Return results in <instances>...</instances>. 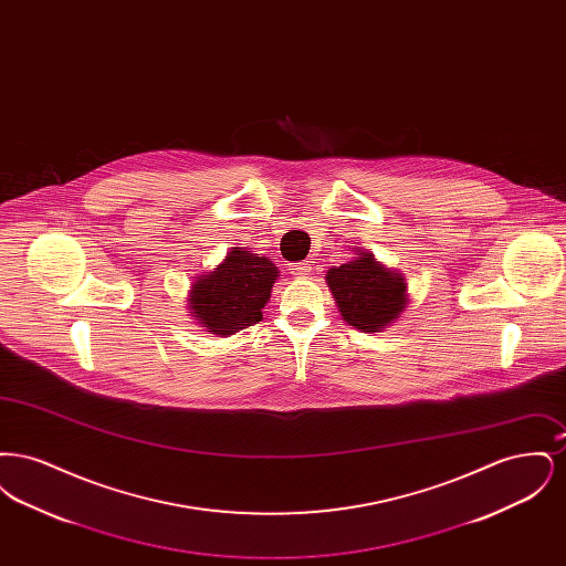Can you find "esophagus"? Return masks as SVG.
<instances>
[{"label": "esophagus", "mask_w": 566, "mask_h": 566, "mask_svg": "<svg viewBox=\"0 0 566 566\" xmlns=\"http://www.w3.org/2000/svg\"><path fill=\"white\" fill-rule=\"evenodd\" d=\"M295 277H305V275H310L312 273V265H310V261H301V263H295L293 265V271H291Z\"/></svg>", "instance_id": "obj_1"}]
</instances>
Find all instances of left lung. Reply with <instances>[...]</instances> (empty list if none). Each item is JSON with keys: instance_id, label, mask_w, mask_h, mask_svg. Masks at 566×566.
I'll use <instances>...</instances> for the list:
<instances>
[{"instance_id": "1", "label": "left lung", "mask_w": 566, "mask_h": 566, "mask_svg": "<svg viewBox=\"0 0 566 566\" xmlns=\"http://www.w3.org/2000/svg\"><path fill=\"white\" fill-rule=\"evenodd\" d=\"M346 323L363 333H379L395 323L407 307L403 273L381 265L367 250L356 248L348 263L324 275Z\"/></svg>"}]
</instances>
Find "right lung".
<instances>
[{
  "label": "right lung",
  "mask_w": 566,
  "mask_h": 566,
  "mask_svg": "<svg viewBox=\"0 0 566 566\" xmlns=\"http://www.w3.org/2000/svg\"><path fill=\"white\" fill-rule=\"evenodd\" d=\"M277 277L280 271L268 256L231 248L214 270L199 273L190 284L189 314L216 337L235 335L261 323Z\"/></svg>",
  "instance_id": "1"
}]
</instances>
